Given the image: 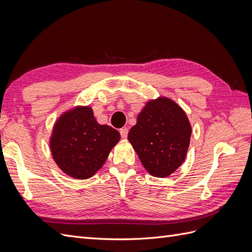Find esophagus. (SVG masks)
I'll list each match as a JSON object with an SVG mask.
<instances>
[{"instance_id": "1", "label": "esophagus", "mask_w": 252, "mask_h": 252, "mask_svg": "<svg viewBox=\"0 0 252 252\" xmlns=\"http://www.w3.org/2000/svg\"><path fill=\"white\" fill-rule=\"evenodd\" d=\"M120 133H121L122 139H126L127 135H128V129L126 127L120 129Z\"/></svg>"}]
</instances>
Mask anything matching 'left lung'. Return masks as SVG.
I'll return each mask as SVG.
<instances>
[{"label": "left lung", "instance_id": "obj_1", "mask_svg": "<svg viewBox=\"0 0 252 252\" xmlns=\"http://www.w3.org/2000/svg\"><path fill=\"white\" fill-rule=\"evenodd\" d=\"M191 126L186 113L167 97L149 101L138 116L128 140L154 177L166 178L184 162Z\"/></svg>", "mask_w": 252, "mask_h": 252}]
</instances>
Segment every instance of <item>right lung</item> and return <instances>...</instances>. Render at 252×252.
Returning a JSON list of instances; mask_svg holds the SVG:
<instances>
[{"instance_id": "obj_1", "label": "right lung", "mask_w": 252, "mask_h": 252, "mask_svg": "<svg viewBox=\"0 0 252 252\" xmlns=\"http://www.w3.org/2000/svg\"><path fill=\"white\" fill-rule=\"evenodd\" d=\"M121 135L100 125L90 107H77L62 114L53 127L51 154L58 166L75 179H88L101 168Z\"/></svg>"}]
</instances>
